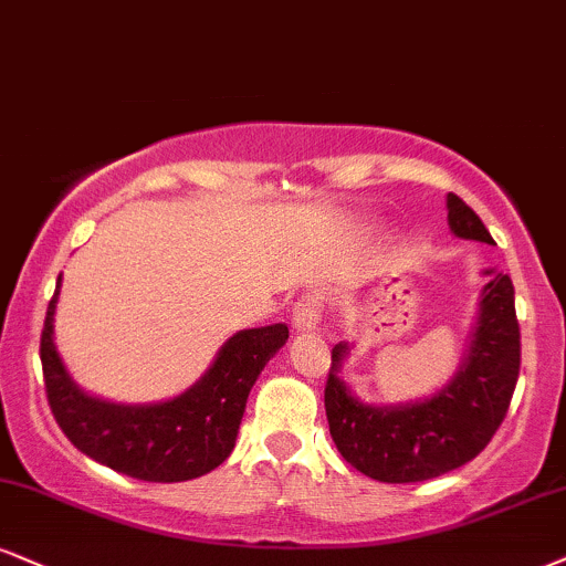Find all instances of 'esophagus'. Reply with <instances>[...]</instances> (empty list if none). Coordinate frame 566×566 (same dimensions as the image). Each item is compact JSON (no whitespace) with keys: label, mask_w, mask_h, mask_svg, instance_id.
Listing matches in <instances>:
<instances>
[{"label":"esophagus","mask_w":566,"mask_h":566,"mask_svg":"<svg viewBox=\"0 0 566 566\" xmlns=\"http://www.w3.org/2000/svg\"><path fill=\"white\" fill-rule=\"evenodd\" d=\"M319 312H323V294L312 291V294H304L298 302L294 304V315H291V325H294L296 333L304 331H315L319 325Z\"/></svg>","instance_id":"34e87169"}]
</instances>
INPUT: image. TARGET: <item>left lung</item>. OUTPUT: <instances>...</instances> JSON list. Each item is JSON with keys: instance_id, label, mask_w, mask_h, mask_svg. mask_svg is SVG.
Listing matches in <instances>:
<instances>
[{"instance_id": "8db88e82", "label": "left lung", "mask_w": 566, "mask_h": 566, "mask_svg": "<svg viewBox=\"0 0 566 566\" xmlns=\"http://www.w3.org/2000/svg\"><path fill=\"white\" fill-rule=\"evenodd\" d=\"M446 207L453 235L493 243L483 220L457 193L446 197ZM485 275L467 357L430 399L396 407L359 401L338 375L352 346H333L325 415L340 457L361 475L380 483L446 475L472 462L504 422L520 375V323L512 277L496 270Z\"/></svg>"}]
</instances>
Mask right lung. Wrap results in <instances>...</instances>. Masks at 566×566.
I'll return each mask as SVG.
<instances>
[{
  "mask_svg": "<svg viewBox=\"0 0 566 566\" xmlns=\"http://www.w3.org/2000/svg\"><path fill=\"white\" fill-rule=\"evenodd\" d=\"M62 275L41 331V367L49 409L81 453L109 470L149 483H184L212 472L230 457L249 390L277 348L283 323L230 336L201 378L157 403H115L75 386L54 346V310Z\"/></svg>",
  "mask_w": 566,
  "mask_h": 566,
  "instance_id": "right-lung-1",
  "label": "right lung"
}]
</instances>
